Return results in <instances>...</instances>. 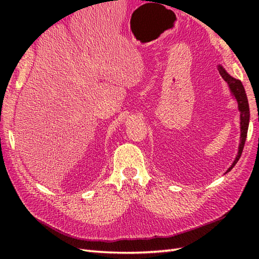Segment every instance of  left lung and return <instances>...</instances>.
<instances>
[{
	"label": "left lung",
	"instance_id": "left-lung-1",
	"mask_svg": "<svg viewBox=\"0 0 259 259\" xmlns=\"http://www.w3.org/2000/svg\"><path fill=\"white\" fill-rule=\"evenodd\" d=\"M218 70H219V73H221V75L223 76V79L226 81L227 84L229 85L230 92L233 93V96L235 97L236 101H237V103H238V109L240 112V144L238 147L237 156H236V159L234 160L232 166H230L229 169L227 170V172H228L235 167V164L237 163V161L239 160L241 152H243L246 137H247V131H248L250 113H249L248 100H247L246 92H245L243 83H241V81L233 78L232 75H229L226 72V70H225L222 65H218Z\"/></svg>",
	"mask_w": 259,
	"mask_h": 259
}]
</instances>
